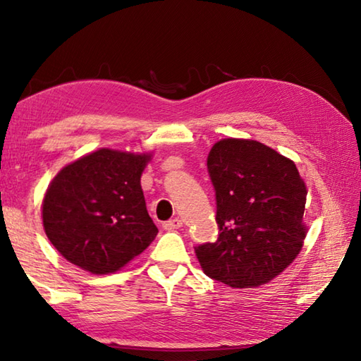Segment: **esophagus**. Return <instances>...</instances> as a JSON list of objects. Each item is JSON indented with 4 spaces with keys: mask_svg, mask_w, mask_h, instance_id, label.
Returning <instances> with one entry per match:
<instances>
[{
    "mask_svg": "<svg viewBox=\"0 0 361 361\" xmlns=\"http://www.w3.org/2000/svg\"><path fill=\"white\" fill-rule=\"evenodd\" d=\"M183 226L181 219L180 218H173V219H169V221L164 223V229L166 231H175V229H180Z\"/></svg>",
    "mask_w": 361,
    "mask_h": 361,
    "instance_id": "obj_1",
    "label": "esophagus"
}]
</instances>
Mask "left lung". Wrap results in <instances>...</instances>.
I'll list each match as a JSON object with an SVG mask.
<instances>
[{"label": "left lung", "mask_w": 361, "mask_h": 361, "mask_svg": "<svg viewBox=\"0 0 361 361\" xmlns=\"http://www.w3.org/2000/svg\"><path fill=\"white\" fill-rule=\"evenodd\" d=\"M207 167L216 192L218 239L195 247L207 276L255 288L280 276L302 250L307 188L296 164L264 143L223 138Z\"/></svg>", "instance_id": "left-lung-1"}]
</instances>
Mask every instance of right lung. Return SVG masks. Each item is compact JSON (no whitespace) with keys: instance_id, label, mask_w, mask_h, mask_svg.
Returning a JSON list of instances; mask_svg holds the SVG:
<instances>
[{"instance_id":"add662e5","label":"right lung","mask_w":361,"mask_h":361,"mask_svg":"<svg viewBox=\"0 0 361 361\" xmlns=\"http://www.w3.org/2000/svg\"><path fill=\"white\" fill-rule=\"evenodd\" d=\"M152 152L100 148L60 170L41 205L47 239L95 276L121 271L156 239L142 173Z\"/></svg>"}]
</instances>
